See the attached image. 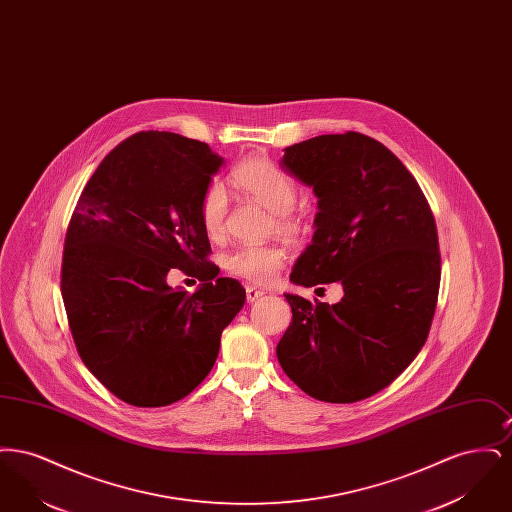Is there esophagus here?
Listing matches in <instances>:
<instances>
[{"label": "esophagus", "mask_w": 512, "mask_h": 512, "mask_svg": "<svg viewBox=\"0 0 512 512\" xmlns=\"http://www.w3.org/2000/svg\"><path fill=\"white\" fill-rule=\"evenodd\" d=\"M263 295H265L263 290H257V288H253V286H247V288H245V297H247V303H253V301L261 299Z\"/></svg>", "instance_id": "1"}]
</instances>
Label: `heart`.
Wrapping results in <instances>:
<instances>
[{
  "instance_id": "heart-1",
  "label": "heart",
  "mask_w": 512,
  "mask_h": 512,
  "mask_svg": "<svg viewBox=\"0 0 512 512\" xmlns=\"http://www.w3.org/2000/svg\"><path fill=\"white\" fill-rule=\"evenodd\" d=\"M232 182L245 195L263 203L272 211V228L286 238L299 234L301 222L295 215L297 184L292 176L282 171L276 163L265 157L249 159L242 163L234 174ZM201 224L211 238L224 232L228 217V195L220 182L209 184L199 205ZM286 263L284 249L276 245H242L230 251L224 259V267L234 276L245 278L253 284H268Z\"/></svg>"
}]
</instances>
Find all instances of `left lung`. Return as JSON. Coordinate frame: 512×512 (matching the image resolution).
Masks as SVG:
<instances>
[{"instance_id":"1","label":"left lung","mask_w":512,"mask_h":512,"mask_svg":"<svg viewBox=\"0 0 512 512\" xmlns=\"http://www.w3.org/2000/svg\"><path fill=\"white\" fill-rule=\"evenodd\" d=\"M284 151L280 167L318 197L313 242L290 280L340 282L343 297L286 293L293 318L276 355L307 395L355 403L390 386L426 343L441 278L436 220L413 174L374 138L324 134Z\"/></svg>"}]
</instances>
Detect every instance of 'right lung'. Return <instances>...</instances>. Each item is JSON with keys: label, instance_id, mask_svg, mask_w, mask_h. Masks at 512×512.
Instances as JSON below:
<instances>
[{"label": "right lung", "instance_id": "right-lung-1", "mask_svg": "<svg viewBox=\"0 0 512 512\" xmlns=\"http://www.w3.org/2000/svg\"><path fill=\"white\" fill-rule=\"evenodd\" d=\"M224 159L205 142L147 130L126 138L82 190L65 236L61 293L80 359L134 407L186 397L217 361L245 290L219 278L199 205ZM171 267L204 284L172 291Z\"/></svg>", "mask_w": 512, "mask_h": 512}]
</instances>
